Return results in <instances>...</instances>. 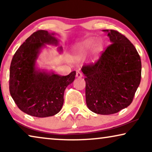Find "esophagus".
Listing matches in <instances>:
<instances>
[{
    "label": "esophagus",
    "instance_id": "obj_1",
    "mask_svg": "<svg viewBox=\"0 0 152 152\" xmlns=\"http://www.w3.org/2000/svg\"><path fill=\"white\" fill-rule=\"evenodd\" d=\"M76 77H78V78H81V77H83V75H82V72L78 71V72H77V73H76Z\"/></svg>",
    "mask_w": 152,
    "mask_h": 152
}]
</instances>
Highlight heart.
Returning <instances> with one entry per match:
<instances>
[{
	"label": "heart",
	"instance_id": "heart-1",
	"mask_svg": "<svg viewBox=\"0 0 152 152\" xmlns=\"http://www.w3.org/2000/svg\"><path fill=\"white\" fill-rule=\"evenodd\" d=\"M94 41L95 40L93 39H87L84 41H82V42L79 43L77 45V50L79 53L81 54H84L85 53H86V52L92 47L93 43H94ZM100 43L99 42H95L94 45L93 46V50L95 52L98 51L99 48H100Z\"/></svg>",
	"mask_w": 152,
	"mask_h": 152
}]
</instances>
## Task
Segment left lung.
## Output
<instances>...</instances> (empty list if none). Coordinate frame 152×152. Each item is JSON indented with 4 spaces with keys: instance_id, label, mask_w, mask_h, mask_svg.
<instances>
[{
    "instance_id": "8db88e82",
    "label": "left lung",
    "mask_w": 152,
    "mask_h": 152,
    "mask_svg": "<svg viewBox=\"0 0 152 152\" xmlns=\"http://www.w3.org/2000/svg\"><path fill=\"white\" fill-rule=\"evenodd\" d=\"M111 44L94 64L83 66L86 102L101 115L118 113L131 104L141 79L140 57L129 39L113 30H103Z\"/></svg>"
}]
</instances>
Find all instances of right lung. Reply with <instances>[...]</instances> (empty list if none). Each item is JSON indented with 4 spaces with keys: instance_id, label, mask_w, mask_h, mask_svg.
<instances>
[{
    "instance_id": "right-lung-1",
    "label": "right lung",
    "mask_w": 152,
    "mask_h": 152,
    "mask_svg": "<svg viewBox=\"0 0 152 152\" xmlns=\"http://www.w3.org/2000/svg\"><path fill=\"white\" fill-rule=\"evenodd\" d=\"M55 35L46 30L33 33L16 50L10 65V95L20 110L34 117H49L61 111L64 91L76 75L72 71L61 76L37 68V60L45 44H59ZM58 50L61 52L62 47Z\"/></svg>"
}]
</instances>
